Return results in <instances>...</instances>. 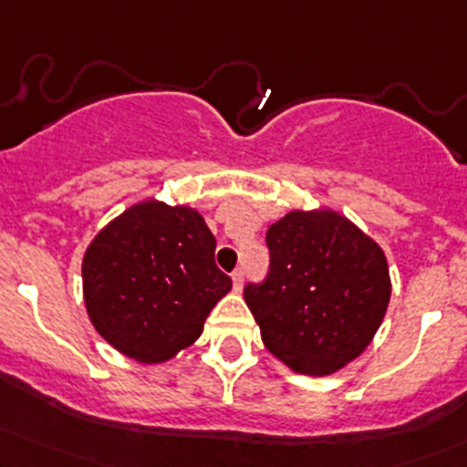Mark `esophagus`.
<instances>
[{
    "label": "esophagus",
    "mask_w": 467,
    "mask_h": 467,
    "mask_svg": "<svg viewBox=\"0 0 467 467\" xmlns=\"http://www.w3.org/2000/svg\"><path fill=\"white\" fill-rule=\"evenodd\" d=\"M233 285H234V290H242V285H244V270L242 268H237L233 273Z\"/></svg>",
    "instance_id": "esophagus-1"
}]
</instances>
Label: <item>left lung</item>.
I'll return each mask as SVG.
<instances>
[{"mask_svg": "<svg viewBox=\"0 0 467 467\" xmlns=\"http://www.w3.org/2000/svg\"><path fill=\"white\" fill-rule=\"evenodd\" d=\"M270 270L244 299L290 370L326 377L355 361L390 304L383 250L335 210H292L265 233Z\"/></svg>", "mask_w": 467, "mask_h": 467, "instance_id": "left-lung-1", "label": "left lung"}]
</instances>
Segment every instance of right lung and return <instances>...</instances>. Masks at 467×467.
Segmentation results:
<instances>
[{
  "label": "right lung",
  "instance_id": "1",
  "mask_svg": "<svg viewBox=\"0 0 467 467\" xmlns=\"http://www.w3.org/2000/svg\"><path fill=\"white\" fill-rule=\"evenodd\" d=\"M213 233L188 206L148 199L101 228L81 264L95 330L121 355L161 363L199 339L233 288L214 264Z\"/></svg>",
  "mask_w": 467,
  "mask_h": 467
}]
</instances>
